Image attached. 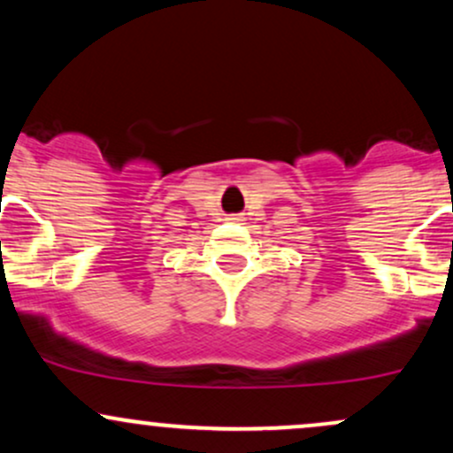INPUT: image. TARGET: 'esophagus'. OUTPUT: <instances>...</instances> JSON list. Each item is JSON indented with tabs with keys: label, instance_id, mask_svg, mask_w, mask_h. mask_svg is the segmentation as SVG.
<instances>
[{
	"label": "esophagus",
	"instance_id": "34e87169",
	"mask_svg": "<svg viewBox=\"0 0 453 453\" xmlns=\"http://www.w3.org/2000/svg\"><path fill=\"white\" fill-rule=\"evenodd\" d=\"M227 221H230V223H241L242 217L241 215H230V217H227Z\"/></svg>",
	"mask_w": 453,
	"mask_h": 453
}]
</instances>
